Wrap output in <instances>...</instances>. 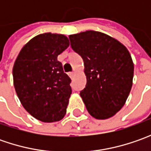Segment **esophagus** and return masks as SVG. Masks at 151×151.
<instances>
[{
    "mask_svg": "<svg viewBox=\"0 0 151 151\" xmlns=\"http://www.w3.org/2000/svg\"><path fill=\"white\" fill-rule=\"evenodd\" d=\"M75 76H76V73H75V72L69 73V76H70V77L71 79L74 78V77H75Z\"/></svg>",
    "mask_w": 151,
    "mask_h": 151,
    "instance_id": "34e87169",
    "label": "esophagus"
}]
</instances>
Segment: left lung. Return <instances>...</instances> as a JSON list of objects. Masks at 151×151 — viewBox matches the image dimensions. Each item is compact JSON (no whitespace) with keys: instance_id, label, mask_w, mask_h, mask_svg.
Segmentation results:
<instances>
[{"instance_id":"8db88e82","label":"left lung","mask_w":151,"mask_h":151,"mask_svg":"<svg viewBox=\"0 0 151 151\" xmlns=\"http://www.w3.org/2000/svg\"><path fill=\"white\" fill-rule=\"evenodd\" d=\"M72 50L84 61L86 85L80 95L91 115L107 119L124 107L134 77V63L123 44L105 33L86 31L70 35Z\"/></svg>"}]
</instances>
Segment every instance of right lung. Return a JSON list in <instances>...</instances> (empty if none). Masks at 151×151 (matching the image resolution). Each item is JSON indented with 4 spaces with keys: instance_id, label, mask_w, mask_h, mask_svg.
<instances>
[{
    "instance_id": "obj_1",
    "label": "right lung",
    "mask_w": 151,
    "mask_h": 151,
    "mask_svg": "<svg viewBox=\"0 0 151 151\" xmlns=\"http://www.w3.org/2000/svg\"><path fill=\"white\" fill-rule=\"evenodd\" d=\"M69 45L64 34H39L22 47L13 65V84L22 105L44 123L60 121L66 113L71 80L57 57Z\"/></svg>"
}]
</instances>
